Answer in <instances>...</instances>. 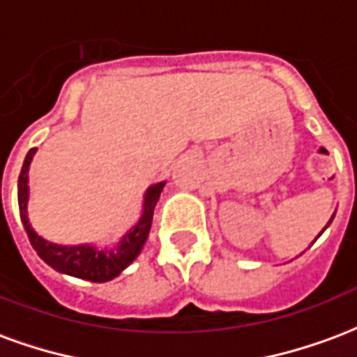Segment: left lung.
<instances>
[{
  "label": "left lung",
  "mask_w": 357,
  "mask_h": 357,
  "mask_svg": "<svg viewBox=\"0 0 357 357\" xmlns=\"http://www.w3.org/2000/svg\"><path fill=\"white\" fill-rule=\"evenodd\" d=\"M331 222H333V218H331ZM331 222H329V224H331ZM329 224H327V225H329ZM327 225H325V227H327Z\"/></svg>",
  "instance_id": "8db88e82"
}]
</instances>
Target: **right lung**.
Returning a JSON list of instances; mask_svg holds the SVG:
<instances>
[{
    "instance_id": "add662e5",
    "label": "right lung",
    "mask_w": 357,
    "mask_h": 357,
    "mask_svg": "<svg viewBox=\"0 0 357 357\" xmlns=\"http://www.w3.org/2000/svg\"><path fill=\"white\" fill-rule=\"evenodd\" d=\"M36 149L28 151L24 164L20 168L19 176V208H20V220L24 225L30 245L34 247L38 256L43 262L50 264L51 268L57 269L61 273H68V275L80 277V279H88L95 283H105L126 269L130 264L137 258L141 248L145 245V241L151 231L153 225V212H155L156 201L162 193L164 183H156L147 191L145 195V204H143V216H141L139 224L133 227L132 231L126 235L124 239L120 241L114 250H95L91 245H78V247H61V245H53L42 239L40 235L28 224L26 216V201H28V166L32 160Z\"/></svg>"
}]
</instances>
